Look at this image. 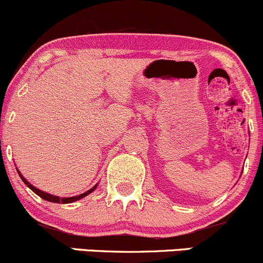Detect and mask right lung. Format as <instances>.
I'll use <instances>...</instances> for the list:
<instances>
[{
	"mask_svg": "<svg viewBox=\"0 0 263 263\" xmlns=\"http://www.w3.org/2000/svg\"><path fill=\"white\" fill-rule=\"evenodd\" d=\"M17 172H18L20 177H21V180L24 181L25 184L28 187V189L32 190V191H33L34 193H36V195H39L40 197L43 198V200H46V201H48V202H54V203H71V202L79 201V200H81V198L85 197V196L89 195V193H91L92 191H95V189H96V187H97V184H95V186L92 187L91 190H88V191H86L85 193H81V195H79V196H72V197H59V196L50 195V193L43 192V191H41V190L36 189V187L32 186V184H31L30 182H28L27 180H26V178L24 177V176L21 175V172H20L18 170H17Z\"/></svg>",
	"mask_w": 263,
	"mask_h": 263,
	"instance_id": "add662e5",
	"label": "right lung"
}]
</instances>
